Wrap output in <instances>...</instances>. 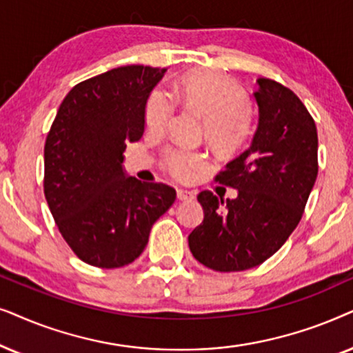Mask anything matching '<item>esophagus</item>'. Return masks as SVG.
<instances>
[{
  "label": "esophagus",
  "mask_w": 353,
  "mask_h": 353,
  "mask_svg": "<svg viewBox=\"0 0 353 353\" xmlns=\"http://www.w3.org/2000/svg\"><path fill=\"white\" fill-rule=\"evenodd\" d=\"M195 194L190 190H185V189H177V199L181 201H189V200H194Z\"/></svg>",
  "instance_id": "34e87169"
}]
</instances>
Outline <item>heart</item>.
Here are the masks:
<instances>
[{"instance_id":"heart-1","label":"heart","mask_w":353,"mask_h":353,"mask_svg":"<svg viewBox=\"0 0 353 353\" xmlns=\"http://www.w3.org/2000/svg\"><path fill=\"white\" fill-rule=\"evenodd\" d=\"M172 95L182 106L203 119L205 139L221 157H234L248 143L255 132V112L243 100L237 82L218 72L195 70L184 75L172 87ZM172 108L163 92L150 93L145 103V128L161 134L168 128ZM172 176L189 179L201 168L203 158L185 150H169L164 157Z\"/></svg>"}]
</instances>
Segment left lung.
Returning a JSON list of instances; mask_svg holds the SVG:
<instances>
[{
  "mask_svg": "<svg viewBox=\"0 0 353 353\" xmlns=\"http://www.w3.org/2000/svg\"><path fill=\"white\" fill-rule=\"evenodd\" d=\"M260 110L250 148L225 164L216 182L237 189L234 200L200 192L203 221L189 236L195 260L214 271L255 268L274 255L302 219L318 176V132L300 98L258 79Z\"/></svg>",
  "mask_w": 353,
  "mask_h": 353,
  "instance_id": "obj_1",
  "label": "left lung"
}]
</instances>
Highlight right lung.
<instances>
[{
    "label": "right lung",
    "instance_id": "right-lung-1",
    "mask_svg": "<svg viewBox=\"0 0 353 353\" xmlns=\"http://www.w3.org/2000/svg\"><path fill=\"white\" fill-rule=\"evenodd\" d=\"M164 72L124 65L77 83L46 135L45 199L61 236L87 265L132 263L176 200L172 187L140 182L122 168L125 143L143 135L145 103Z\"/></svg>",
    "mask_w": 353,
    "mask_h": 353
}]
</instances>
